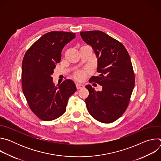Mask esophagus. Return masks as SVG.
Here are the masks:
<instances>
[{"mask_svg": "<svg viewBox=\"0 0 161 161\" xmlns=\"http://www.w3.org/2000/svg\"><path fill=\"white\" fill-rule=\"evenodd\" d=\"M76 88L77 89H80V88H83L84 87V85L82 84H80V83H76Z\"/></svg>", "mask_w": 161, "mask_h": 161, "instance_id": "esophagus-1", "label": "esophagus"}]
</instances>
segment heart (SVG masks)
I'll return each mask as SVG.
<instances>
[{
	"instance_id": "1",
	"label": "heart",
	"mask_w": 161,
	"mask_h": 161,
	"mask_svg": "<svg viewBox=\"0 0 161 161\" xmlns=\"http://www.w3.org/2000/svg\"><path fill=\"white\" fill-rule=\"evenodd\" d=\"M86 73L83 71H80L75 74V77L78 80H83L86 78Z\"/></svg>"
}]
</instances>
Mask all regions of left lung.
<instances>
[{
    "label": "left lung",
    "instance_id": "obj_1",
    "mask_svg": "<svg viewBox=\"0 0 161 161\" xmlns=\"http://www.w3.org/2000/svg\"><path fill=\"white\" fill-rule=\"evenodd\" d=\"M80 36L97 58V71L100 75L90 80L102 86L98 92L90 85L85 86L89 92L85 99L87 109L99 122H113L127 109L134 86L130 56L121 42L102 31L81 32Z\"/></svg>",
    "mask_w": 161,
    "mask_h": 161
}]
</instances>
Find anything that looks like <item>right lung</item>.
<instances>
[{
	"label": "right lung",
	"instance_id": "right-lung-1",
	"mask_svg": "<svg viewBox=\"0 0 161 161\" xmlns=\"http://www.w3.org/2000/svg\"><path fill=\"white\" fill-rule=\"evenodd\" d=\"M75 35L63 31L45 34L31 46L23 59V92L31 110L42 120L51 121L63 114L69 97L76 90L71 80L55 86L52 77L56 64L60 62L63 48Z\"/></svg>",
	"mask_w": 161,
	"mask_h": 161
}]
</instances>
